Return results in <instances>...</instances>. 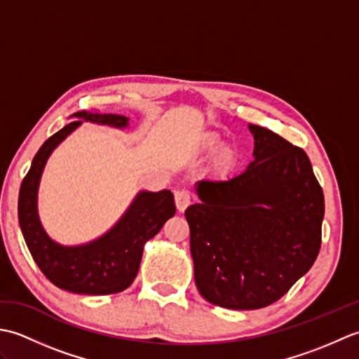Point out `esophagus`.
Here are the masks:
<instances>
[{
    "label": "esophagus",
    "mask_w": 359,
    "mask_h": 359,
    "mask_svg": "<svg viewBox=\"0 0 359 359\" xmlns=\"http://www.w3.org/2000/svg\"><path fill=\"white\" fill-rule=\"evenodd\" d=\"M174 199H175V207H177L180 212H184L188 208L189 202H191V197H189V193L187 189H177V191L174 193Z\"/></svg>",
    "instance_id": "esophagus-1"
}]
</instances>
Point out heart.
Listing matches in <instances>:
<instances>
[{"mask_svg":"<svg viewBox=\"0 0 359 359\" xmlns=\"http://www.w3.org/2000/svg\"><path fill=\"white\" fill-rule=\"evenodd\" d=\"M220 148V143L217 140H212L208 143V149L211 152H217ZM233 165H234V160L230 154H225L220 157V160L217 162V170L220 172H230L233 170Z\"/></svg>","mask_w":359,"mask_h":359,"instance_id":"b5f03b06","label":"heart"}]
</instances>
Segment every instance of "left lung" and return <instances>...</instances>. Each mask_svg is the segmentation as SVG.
I'll return each instance as SVG.
<instances>
[{
  "instance_id": "left-lung-1",
  "label": "left lung",
  "mask_w": 359,
  "mask_h": 359,
  "mask_svg": "<svg viewBox=\"0 0 359 359\" xmlns=\"http://www.w3.org/2000/svg\"><path fill=\"white\" fill-rule=\"evenodd\" d=\"M253 160L226 180L196 182L189 205L194 280L208 302L256 310L284 296L321 248L324 194L304 149L248 125Z\"/></svg>"
}]
</instances>
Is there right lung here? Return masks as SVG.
Wrapping results in <instances>:
<instances>
[{"mask_svg":"<svg viewBox=\"0 0 359 359\" xmlns=\"http://www.w3.org/2000/svg\"><path fill=\"white\" fill-rule=\"evenodd\" d=\"M74 120L49 137L35 154L22 179L18 197V220L34 261L53 285L77 294L120 293L133 284L143 255V247L175 215L170 189L140 191L117 224L100 238L81 245H62L46 233L38 216V187L52 151L83 121L125 129L129 118L116 114L80 111Z\"/></svg>","mask_w":359,"mask_h":359,"instance_id":"right-lung-1","label":"right lung"}]
</instances>
